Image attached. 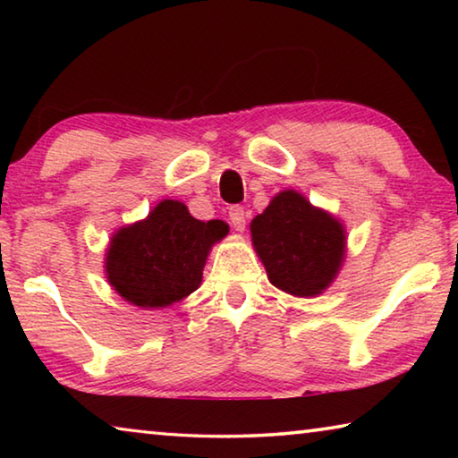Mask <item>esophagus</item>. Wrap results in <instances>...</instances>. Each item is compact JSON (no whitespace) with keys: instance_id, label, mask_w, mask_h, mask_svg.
Returning <instances> with one entry per match:
<instances>
[{"instance_id":"obj_1","label":"esophagus","mask_w":458,"mask_h":458,"mask_svg":"<svg viewBox=\"0 0 458 458\" xmlns=\"http://www.w3.org/2000/svg\"><path fill=\"white\" fill-rule=\"evenodd\" d=\"M228 216H230V224H232V228L238 230V232H244V228H246L244 208H240V206H232V208H230V212H228Z\"/></svg>"}]
</instances>
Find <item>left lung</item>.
I'll return each instance as SVG.
<instances>
[{
  "label": "left lung",
  "mask_w": 458,
  "mask_h": 458,
  "mask_svg": "<svg viewBox=\"0 0 458 458\" xmlns=\"http://www.w3.org/2000/svg\"><path fill=\"white\" fill-rule=\"evenodd\" d=\"M250 234L268 281L293 297H319L345 262L344 222L297 190L278 191L250 222Z\"/></svg>",
  "instance_id": "8db88e82"
}]
</instances>
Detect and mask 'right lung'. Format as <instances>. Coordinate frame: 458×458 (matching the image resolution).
<instances>
[{
  "mask_svg": "<svg viewBox=\"0 0 458 458\" xmlns=\"http://www.w3.org/2000/svg\"><path fill=\"white\" fill-rule=\"evenodd\" d=\"M228 230L222 220H196L183 201L161 199L147 218L114 232L105 254L106 281L135 307L180 303L201 284L208 254Z\"/></svg>",
  "mask_w": 458,
  "mask_h": 458,
  "instance_id": "obj_1",
  "label": "right lung"
}]
</instances>
